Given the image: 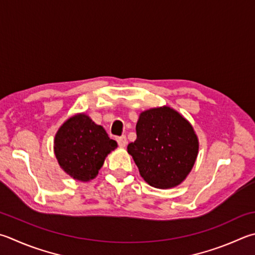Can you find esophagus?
<instances>
[{
	"mask_svg": "<svg viewBox=\"0 0 255 255\" xmlns=\"http://www.w3.org/2000/svg\"><path fill=\"white\" fill-rule=\"evenodd\" d=\"M117 142L120 147H126L127 145V138L126 136H120L117 138Z\"/></svg>",
	"mask_w": 255,
	"mask_h": 255,
	"instance_id": "34e87169",
	"label": "esophagus"
}]
</instances>
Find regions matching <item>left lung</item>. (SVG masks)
Wrapping results in <instances>:
<instances>
[{"label":"left lung","instance_id":"left-lung-1","mask_svg":"<svg viewBox=\"0 0 255 255\" xmlns=\"http://www.w3.org/2000/svg\"><path fill=\"white\" fill-rule=\"evenodd\" d=\"M136 132L137 139L127 150L145 182L167 189L187 177L198 154V138L182 115L167 106L145 110Z\"/></svg>","mask_w":255,"mask_h":255}]
</instances>
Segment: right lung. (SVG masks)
<instances>
[{
    "label": "right lung",
    "mask_w": 255,
    "mask_h": 255,
    "mask_svg": "<svg viewBox=\"0 0 255 255\" xmlns=\"http://www.w3.org/2000/svg\"><path fill=\"white\" fill-rule=\"evenodd\" d=\"M116 148L117 142L110 139L104 127L85 114L69 118L54 137V154L60 167L81 182L94 179L106 157Z\"/></svg>",
    "instance_id": "obj_1"
}]
</instances>
